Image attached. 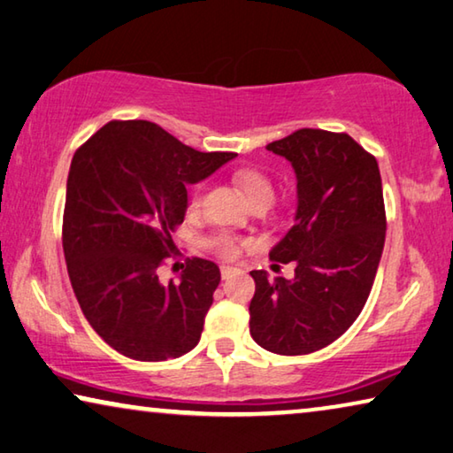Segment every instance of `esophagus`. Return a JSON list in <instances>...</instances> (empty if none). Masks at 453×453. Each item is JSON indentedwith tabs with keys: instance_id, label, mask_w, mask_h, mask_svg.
I'll return each instance as SVG.
<instances>
[{
	"instance_id": "34e87169",
	"label": "esophagus",
	"mask_w": 453,
	"mask_h": 453,
	"mask_svg": "<svg viewBox=\"0 0 453 453\" xmlns=\"http://www.w3.org/2000/svg\"><path fill=\"white\" fill-rule=\"evenodd\" d=\"M234 273H238V268H232V266H221V279H229Z\"/></svg>"
}]
</instances>
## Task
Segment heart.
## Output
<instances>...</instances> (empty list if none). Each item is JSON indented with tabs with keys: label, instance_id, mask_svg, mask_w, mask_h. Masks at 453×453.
<instances>
[{
	"label": "heart",
	"instance_id": "heart-1",
	"mask_svg": "<svg viewBox=\"0 0 453 453\" xmlns=\"http://www.w3.org/2000/svg\"><path fill=\"white\" fill-rule=\"evenodd\" d=\"M235 183H238L242 193L246 195V199L252 205L258 203V201H266V203H270V199H273V193H274L273 180H270L265 173L254 171V168H244V171H240L238 174H235ZM201 201H203V188L197 187L191 193L188 207L197 209L201 205ZM209 246H211L213 252L219 254L221 258L232 260V258H235V256H240L242 248L250 246V240L238 238V235H232L226 232H219V234H213L211 238H209Z\"/></svg>",
	"mask_w": 453,
	"mask_h": 453
}]
</instances>
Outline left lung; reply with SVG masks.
I'll return each instance as SVG.
<instances>
[{
	"mask_svg": "<svg viewBox=\"0 0 453 453\" xmlns=\"http://www.w3.org/2000/svg\"><path fill=\"white\" fill-rule=\"evenodd\" d=\"M266 150L296 174L295 226L270 252L274 262H295V279L250 273V334L273 354H311L348 332L374 285L387 234L380 171L343 132L303 127Z\"/></svg>",
	"mask_w": 453,
	"mask_h": 453,
	"instance_id": "left-lung-1",
	"label": "left lung"
}]
</instances>
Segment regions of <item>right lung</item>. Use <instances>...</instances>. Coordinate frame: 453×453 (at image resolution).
<instances>
[{
    "instance_id": "add662e5",
    "label": "right lung",
    "mask_w": 453,
    "mask_h": 453,
    "mask_svg": "<svg viewBox=\"0 0 453 453\" xmlns=\"http://www.w3.org/2000/svg\"><path fill=\"white\" fill-rule=\"evenodd\" d=\"M235 152H199L144 119H111L77 148L66 180L63 250L85 319L132 360L162 362L197 346L219 268L187 258L180 279L158 280L177 252L187 183Z\"/></svg>"
}]
</instances>
